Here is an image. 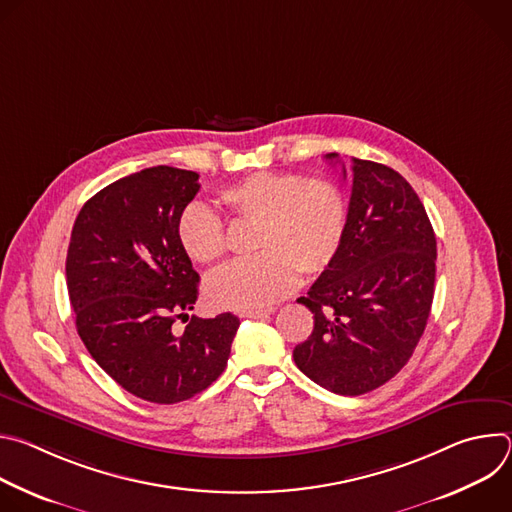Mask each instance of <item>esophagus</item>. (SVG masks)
Returning a JSON list of instances; mask_svg holds the SVG:
<instances>
[{
    "mask_svg": "<svg viewBox=\"0 0 512 512\" xmlns=\"http://www.w3.org/2000/svg\"><path fill=\"white\" fill-rule=\"evenodd\" d=\"M277 310V306H267V308H257V310H249V312H243L241 316L243 318H265L269 314H273Z\"/></svg>",
    "mask_w": 512,
    "mask_h": 512,
    "instance_id": "esophagus-1",
    "label": "esophagus"
}]
</instances>
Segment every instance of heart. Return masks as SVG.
<instances>
[{
  "label": "heart",
  "mask_w": 512,
  "mask_h": 512,
  "mask_svg": "<svg viewBox=\"0 0 512 512\" xmlns=\"http://www.w3.org/2000/svg\"><path fill=\"white\" fill-rule=\"evenodd\" d=\"M235 221L255 223L251 259L208 275L204 294L223 310H257L273 304L304 277L324 273L340 253L348 227V200L330 180L289 172L251 174L218 196ZM176 239L196 263L227 253V231L214 210L188 204L176 221Z\"/></svg>",
  "instance_id": "1"
}]
</instances>
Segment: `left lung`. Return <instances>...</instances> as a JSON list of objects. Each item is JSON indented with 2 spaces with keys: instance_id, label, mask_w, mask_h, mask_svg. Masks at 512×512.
<instances>
[{
  "instance_id": "8db88e82",
  "label": "left lung",
  "mask_w": 512,
  "mask_h": 512,
  "mask_svg": "<svg viewBox=\"0 0 512 512\" xmlns=\"http://www.w3.org/2000/svg\"><path fill=\"white\" fill-rule=\"evenodd\" d=\"M435 251L431 223L411 184L389 166L352 158L344 243L308 296L298 298L314 314L312 334L294 348L298 369L350 397L391 381L425 330Z\"/></svg>"
}]
</instances>
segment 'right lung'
<instances>
[{"label":"right lung","instance_id":"right-lung-1","mask_svg":"<svg viewBox=\"0 0 512 512\" xmlns=\"http://www.w3.org/2000/svg\"><path fill=\"white\" fill-rule=\"evenodd\" d=\"M198 174L154 166L99 190L81 208L66 255L77 332L99 367L131 395L186 401L227 367L239 318L192 316L198 273L176 239Z\"/></svg>","mask_w":512,"mask_h":512}]
</instances>
